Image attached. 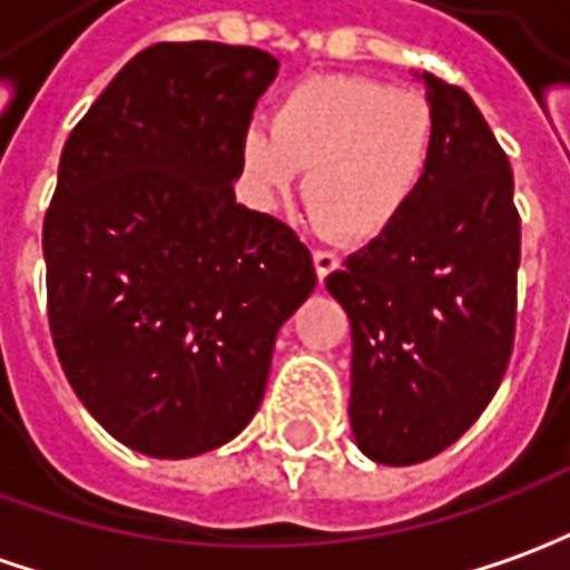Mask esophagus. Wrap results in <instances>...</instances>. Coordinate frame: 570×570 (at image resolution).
I'll return each mask as SVG.
<instances>
[{
  "mask_svg": "<svg viewBox=\"0 0 570 570\" xmlns=\"http://www.w3.org/2000/svg\"><path fill=\"white\" fill-rule=\"evenodd\" d=\"M312 262H315V271L321 281H324L331 271L340 268V258H336L334 253H327V249H315V253H312Z\"/></svg>",
  "mask_w": 570,
  "mask_h": 570,
  "instance_id": "esophagus-1",
  "label": "esophagus"
}]
</instances>
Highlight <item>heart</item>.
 Instances as JSON below:
<instances>
[{
	"label": "heart",
	"instance_id": "b5f03b06",
	"mask_svg": "<svg viewBox=\"0 0 570 570\" xmlns=\"http://www.w3.org/2000/svg\"><path fill=\"white\" fill-rule=\"evenodd\" d=\"M436 118L415 90L317 73L281 96L271 124L243 134V171L262 203L284 199L305 168V199L324 230L365 243L386 234L431 171Z\"/></svg>",
	"mask_w": 570,
	"mask_h": 570
}]
</instances>
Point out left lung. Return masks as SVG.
Instances as JSON below:
<instances>
[{"label": "left lung", "mask_w": 570, "mask_h": 570, "mask_svg": "<svg viewBox=\"0 0 570 570\" xmlns=\"http://www.w3.org/2000/svg\"><path fill=\"white\" fill-rule=\"evenodd\" d=\"M431 171L402 218L324 284L352 327L350 424L377 464H417L499 390L514 340V177L471 96L433 73Z\"/></svg>", "instance_id": "left-lung-1"}]
</instances>
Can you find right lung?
<instances>
[{
	"label": "right lung",
	"instance_id": "add662e5",
	"mask_svg": "<svg viewBox=\"0 0 570 570\" xmlns=\"http://www.w3.org/2000/svg\"><path fill=\"white\" fill-rule=\"evenodd\" d=\"M277 68L253 46H149L61 149L42 224L49 331L77 399L139 455L230 443L317 284L299 236L234 193Z\"/></svg>",
	"mask_w": 570,
	"mask_h": 570
}]
</instances>
